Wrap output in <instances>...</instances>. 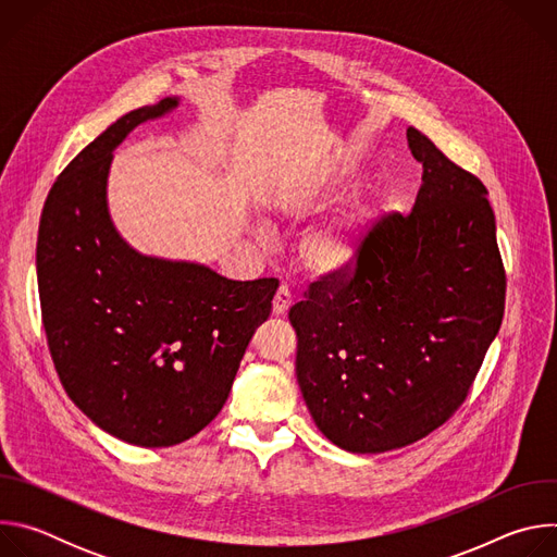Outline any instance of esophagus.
<instances>
[{
	"label": "esophagus",
	"instance_id": "1",
	"mask_svg": "<svg viewBox=\"0 0 557 557\" xmlns=\"http://www.w3.org/2000/svg\"><path fill=\"white\" fill-rule=\"evenodd\" d=\"M293 304V293L288 286H280L275 297H273V312L275 314H284Z\"/></svg>",
	"mask_w": 557,
	"mask_h": 557
}]
</instances>
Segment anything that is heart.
<instances>
[{"instance_id":"1","label":"heart","mask_w":557,"mask_h":557,"mask_svg":"<svg viewBox=\"0 0 557 557\" xmlns=\"http://www.w3.org/2000/svg\"><path fill=\"white\" fill-rule=\"evenodd\" d=\"M322 196L295 205V211H304L320 202ZM368 218L359 211L342 215L320 228L308 233L304 240V262L317 273H339L350 269L363 247Z\"/></svg>"}]
</instances>
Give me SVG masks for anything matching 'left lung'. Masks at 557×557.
Segmentation results:
<instances>
[{"label":"left lung","instance_id":"8db88e82","mask_svg":"<svg viewBox=\"0 0 557 557\" xmlns=\"http://www.w3.org/2000/svg\"><path fill=\"white\" fill-rule=\"evenodd\" d=\"M423 183L408 215L366 233L357 262L288 310L297 381L322 434L355 454L406 447L467 399L505 314L496 218L479 176L408 129Z\"/></svg>","mask_w":557,"mask_h":557}]
</instances>
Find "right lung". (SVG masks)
I'll return each instance as SVG.
<instances>
[{"mask_svg":"<svg viewBox=\"0 0 557 557\" xmlns=\"http://www.w3.org/2000/svg\"><path fill=\"white\" fill-rule=\"evenodd\" d=\"M176 106L138 108L78 151L46 198L37 237L57 374L88 419L140 447L178 445L218 417L280 286L147 258L121 240L106 202L112 151Z\"/></svg>","mask_w":557,"mask_h":557,"instance_id":"obj_1","label":"right lung"}]
</instances>
